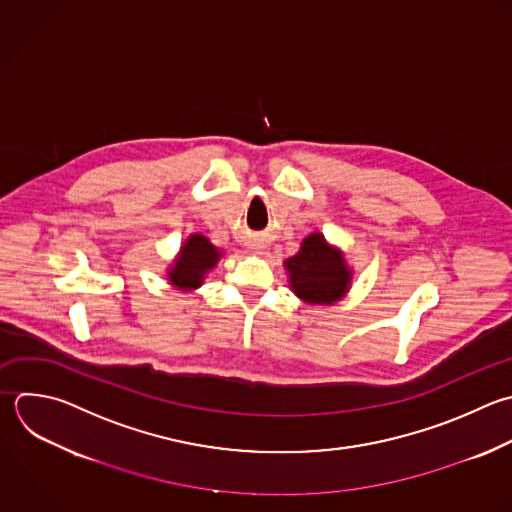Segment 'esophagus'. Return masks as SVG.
<instances>
[{
  "mask_svg": "<svg viewBox=\"0 0 512 512\" xmlns=\"http://www.w3.org/2000/svg\"><path fill=\"white\" fill-rule=\"evenodd\" d=\"M250 248H252L254 252H258V254H260V252L264 250V242H262V240H254V242L250 244Z\"/></svg>",
  "mask_w": 512,
  "mask_h": 512,
  "instance_id": "esophagus-1",
  "label": "esophagus"
}]
</instances>
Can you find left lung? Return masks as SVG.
<instances>
[{
  "label": "left lung",
  "mask_w": 512,
  "mask_h": 512,
  "mask_svg": "<svg viewBox=\"0 0 512 512\" xmlns=\"http://www.w3.org/2000/svg\"><path fill=\"white\" fill-rule=\"evenodd\" d=\"M292 292L308 304H334L350 288L352 272L344 254L326 242L320 232L302 240L300 252L284 260Z\"/></svg>",
  "instance_id": "obj_1"
}]
</instances>
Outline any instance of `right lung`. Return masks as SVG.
Returning a JSON list of instances; mask_svg holds the SVG:
<instances>
[{
  "label": "right lung",
  "instance_id": "obj_1",
  "mask_svg": "<svg viewBox=\"0 0 512 512\" xmlns=\"http://www.w3.org/2000/svg\"><path fill=\"white\" fill-rule=\"evenodd\" d=\"M222 252L202 234H192L180 248L178 258L168 270V280L174 288L190 292L202 286L206 274L218 264Z\"/></svg>",
  "mask_w": 512,
  "mask_h": 512
}]
</instances>
